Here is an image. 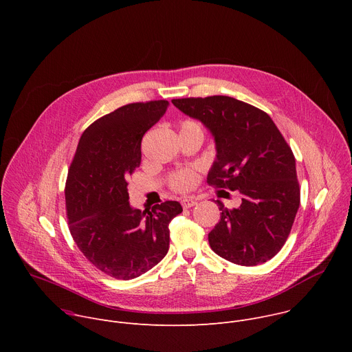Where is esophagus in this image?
Wrapping results in <instances>:
<instances>
[{
    "label": "esophagus",
    "mask_w": 352,
    "mask_h": 352,
    "mask_svg": "<svg viewBox=\"0 0 352 352\" xmlns=\"http://www.w3.org/2000/svg\"><path fill=\"white\" fill-rule=\"evenodd\" d=\"M181 205L184 209H189V208H193L196 205V199L193 197H184L181 200Z\"/></svg>",
    "instance_id": "1"
}]
</instances>
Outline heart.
Segmentation results:
<instances>
[{
    "label": "heart",
    "instance_id": "b5f03b06",
    "mask_svg": "<svg viewBox=\"0 0 352 352\" xmlns=\"http://www.w3.org/2000/svg\"><path fill=\"white\" fill-rule=\"evenodd\" d=\"M186 126H199L197 124L192 122V121H186L182 124V128H186ZM196 181V177H195V173L190 171V170H184V171H179L177 173L173 178H171V185L174 189L177 190H186L189 188L193 186Z\"/></svg>",
    "mask_w": 352,
    "mask_h": 352
}]
</instances>
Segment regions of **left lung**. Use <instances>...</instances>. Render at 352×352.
I'll use <instances>...</instances> for the list:
<instances>
[{"instance_id":"1","label":"left lung","mask_w":352,"mask_h":352,"mask_svg":"<svg viewBox=\"0 0 352 352\" xmlns=\"http://www.w3.org/2000/svg\"><path fill=\"white\" fill-rule=\"evenodd\" d=\"M173 104L212 133L216 159L208 182L241 193L228 210L217 200L220 221L209 243L223 259L241 266L270 261L285 243L299 208L295 159L273 120L228 96L174 98Z\"/></svg>"}]
</instances>
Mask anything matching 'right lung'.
Here are the masks:
<instances>
[{"instance_id": "obj_1", "label": "right lung", "mask_w": 352, "mask_h": 352, "mask_svg": "<svg viewBox=\"0 0 352 352\" xmlns=\"http://www.w3.org/2000/svg\"><path fill=\"white\" fill-rule=\"evenodd\" d=\"M167 100L132 103L94 121L80 136L68 171L65 202L69 231L86 259L107 276L131 280L168 252L177 200L152 212L131 206L126 178L140 164L144 132L166 113Z\"/></svg>"}]
</instances>
